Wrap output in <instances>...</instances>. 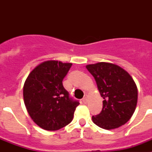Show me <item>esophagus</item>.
I'll list each match as a JSON object with an SVG mask.
<instances>
[{
  "instance_id": "esophagus-1",
  "label": "esophagus",
  "mask_w": 152,
  "mask_h": 152,
  "mask_svg": "<svg viewBox=\"0 0 152 152\" xmlns=\"http://www.w3.org/2000/svg\"><path fill=\"white\" fill-rule=\"evenodd\" d=\"M82 100H83V102H84V103H87V101H88V95H87V94L84 95V97H83Z\"/></svg>"
}]
</instances>
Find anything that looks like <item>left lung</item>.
I'll use <instances>...</instances> for the list:
<instances>
[{
	"label": "left lung",
	"mask_w": 152,
	"mask_h": 152,
	"mask_svg": "<svg viewBox=\"0 0 152 152\" xmlns=\"http://www.w3.org/2000/svg\"><path fill=\"white\" fill-rule=\"evenodd\" d=\"M94 76L103 97L100 114L93 122L104 129H114L126 123L133 115L138 100V89L131 75L119 65L98 62L86 65Z\"/></svg>",
	"instance_id": "obj_1"
}]
</instances>
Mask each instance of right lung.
<instances>
[{
  "instance_id": "1",
  "label": "right lung",
  "mask_w": 152,
  "mask_h": 152,
  "mask_svg": "<svg viewBox=\"0 0 152 152\" xmlns=\"http://www.w3.org/2000/svg\"><path fill=\"white\" fill-rule=\"evenodd\" d=\"M72 63L50 60L29 74L23 85V100L31 119L40 128L56 131L72 121L79 102L69 97L62 80Z\"/></svg>"
}]
</instances>
